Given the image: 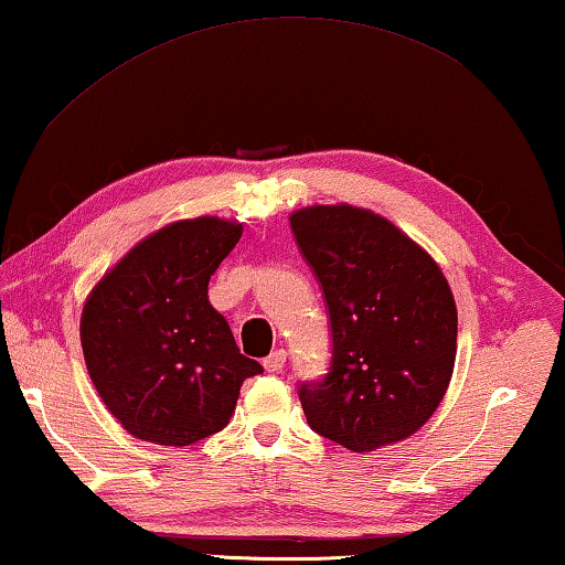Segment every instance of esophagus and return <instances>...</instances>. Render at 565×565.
Instances as JSON below:
<instances>
[{
  "mask_svg": "<svg viewBox=\"0 0 565 565\" xmlns=\"http://www.w3.org/2000/svg\"><path fill=\"white\" fill-rule=\"evenodd\" d=\"M284 363H286V351L284 349H276V351L269 353V356L264 359V369L271 371V374H279V371L284 369Z\"/></svg>",
  "mask_w": 565,
  "mask_h": 565,
  "instance_id": "1",
  "label": "esophagus"
}]
</instances>
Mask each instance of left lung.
<instances>
[{"label": "left lung", "instance_id": "obj_1", "mask_svg": "<svg viewBox=\"0 0 565 565\" xmlns=\"http://www.w3.org/2000/svg\"><path fill=\"white\" fill-rule=\"evenodd\" d=\"M289 218L323 289L333 347L329 374L299 388L306 420L353 454L408 438L454 374L451 286L424 248L369 209L306 206Z\"/></svg>", "mask_w": 565, "mask_h": 565}]
</instances>
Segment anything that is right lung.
<instances>
[{"instance_id": "add662e5", "label": "right lung", "mask_w": 565, "mask_h": 565, "mask_svg": "<svg viewBox=\"0 0 565 565\" xmlns=\"http://www.w3.org/2000/svg\"><path fill=\"white\" fill-rule=\"evenodd\" d=\"M216 216L174 222L139 242L94 286L82 349L111 416L141 441L189 446L228 424L262 363L238 351L209 303V279L242 238Z\"/></svg>"}]
</instances>
